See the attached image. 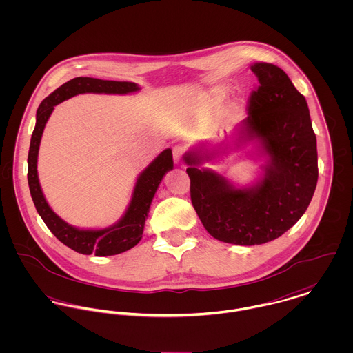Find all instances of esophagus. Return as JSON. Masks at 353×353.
Here are the masks:
<instances>
[{
	"label": "esophagus",
	"instance_id": "esophagus-1",
	"mask_svg": "<svg viewBox=\"0 0 353 353\" xmlns=\"http://www.w3.org/2000/svg\"><path fill=\"white\" fill-rule=\"evenodd\" d=\"M183 153H185V147H183V145L176 144V145H174V147H172V154H174V160H175V163H181Z\"/></svg>",
	"mask_w": 353,
	"mask_h": 353
}]
</instances>
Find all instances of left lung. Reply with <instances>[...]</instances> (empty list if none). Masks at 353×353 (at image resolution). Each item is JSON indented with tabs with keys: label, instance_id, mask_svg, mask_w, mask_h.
<instances>
[{
	"label": "left lung",
	"instance_id": "1",
	"mask_svg": "<svg viewBox=\"0 0 353 353\" xmlns=\"http://www.w3.org/2000/svg\"><path fill=\"white\" fill-rule=\"evenodd\" d=\"M252 70L259 85L248 101L241 133L248 140L256 137L269 156L263 178L249 189H235L214 171L197 168L208 154L185 156L202 225L214 239L242 246L287 232L308 208L318 181L316 137L304 97L279 66L258 62Z\"/></svg>",
	"mask_w": 353,
	"mask_h": 353
}]
</instances>
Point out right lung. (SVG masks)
Wrapping results in <instances>:
<instances>
[{
	"mask_svg": "<svg viewBox=\"0 0 353 353\" xmlns=\"http://www.w3.org/2000/svg\"><path fill=\"white\" fill-rule=\"evenodd\" d=\"M139 85L128 81H110L92 77H76L57 88L45 101L41 103L37 111V125L32 132L30 152H28V186L34 205L43 219L45 224L52 235L80 254H95L98 256L115 255L134 248L143 238L144 224L148 217L150 206L153 196L165 175L172 170V152L165 150L161 152L151 164L141 172L137 179L132 201L125 216L115 224L104 230H79L62 219H59L45 200L39 179H38V151L42 139V133L54 105L66 101L74 95L94 92V94H129L139 91Z\"/></svg>",
	"mask_w": 353,
	"mask_h": 353,
	"instance_id": "1",
	"label": "right lung"
}]
</instances>
